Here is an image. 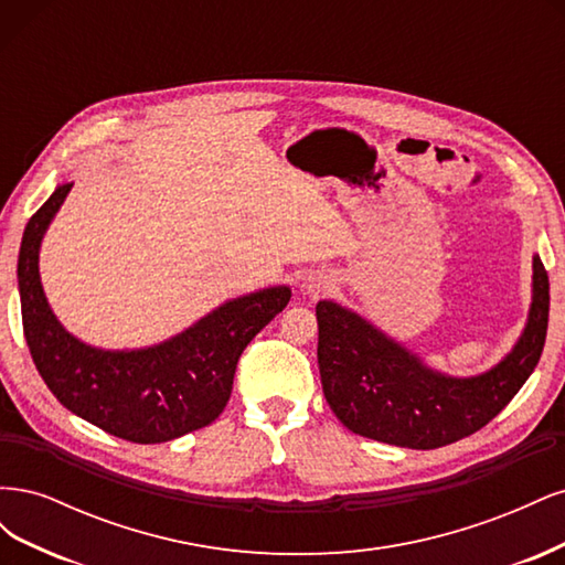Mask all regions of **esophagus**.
<instances>
[{
  "instance_id": "1",
  "label": "esophagus",
  "mask_w": 565,
  "mask_h": 565,
  "mask_svg": "<svg viewBox=\"0 0 565 565\" xmlns=\"http://www.w3.org/2000/svg\"><path fill=\"white\" fill-rule=\"evenodd\" d=\"M330 287V280L328 278H318V280H313V285H311V292H324V289Z\"/></svg>"
}]
</instances>
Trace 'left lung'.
I'll return each instance as SVG.
<instances>
[{
	"mask_svg": "<svg viewBox=\"0 0 565 565\" xmlns=\"http://www.w3.org/2000/svg\"><path fill=\"white\" fill-rule=\"evenodd\" d=\"M322 393L349 431L388 446L434 450L498 417L535 370L550 322V276L533 259V306L523 337L500 365L469 380L438 374L334 301H318Z\"/></svg>",
	"mask_w": 565,
	"mask_h": 565,
	"instance_id": "obj_1",
	"label": "left lung"
}]
</instances>
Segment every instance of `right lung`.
I'll use <instances>...</instances> for the list:
<instances>
[{"label": "right lung", "mask_w": 565, "mask_h": 565, "mask_svg": "<svg viewBox=\"0 0 565 565\" xmlns=\"http://www.w3.org/2000/svg\"><path fill=\"white\" fill-rule=\"evenodd\" d=\"M73 183L30 216L19 252L23 334L44 384L63 407L131 443H164L212 424L231 398L245 347L292 297L268 287L218 306L179 337L143 351L82 344L51 313L40 282V243Z\"/></svg>", "instance_id": "right-lung-1"}]
</instances>
